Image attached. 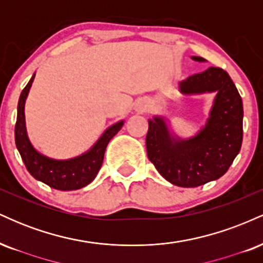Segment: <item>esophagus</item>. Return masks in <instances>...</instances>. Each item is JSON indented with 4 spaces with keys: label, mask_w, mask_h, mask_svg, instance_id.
<instances>
[{
    "label": "esophagus",
    "mask_w": 263,
    "mask_h": 263,
    "mask_svg": "<svg viewBox=\"0 0 263 263\" xmlns=\"http://www.w3.org/2000/svg\"><path fill=\"white\" fill-rule=\"evenodd\" d=\"M148 102L144 101V100H140L137 101V104H136V111H138V112H144V111L148 108Z\"/></svg>",
    "instance_id": "1"
}]
</instances>
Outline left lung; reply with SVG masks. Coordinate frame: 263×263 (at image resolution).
Here are the masks:
<instances>
[{
  "label": "left lung",
  "instance_id": "obj_1",
  "mask_svg": "<svg viewBox=\"0 0 263 263\" xmlns=\"http://www.w3.org/2000/svg\"><path fill=\"white\" fill-rule=\"evenodd\" d=\"M205 62L201 57H192ZM183 95L216 92L205 126L190 138L171 131L164 116L148 120L147 155L159 174L174 185L194 188L219 179L242 144V100L234 81L221 68L210 66L178 84Z\"/></svg>",
  "mask_w": 263,
  "mask_h": 263
}]
</instances>
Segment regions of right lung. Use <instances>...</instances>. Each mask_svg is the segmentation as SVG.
<instances>
[{
    "label": "right lung",
    "mask_w": 263,
    "mask_h": 263,
    "mask_svg": "<svg viewBox=\"0 0 263 263\" xmlns=\"http://www.w3.org/2000/svg\"><path fill=\"white\" fill-rule=\"evenodd\" d=\"M34 77L35 74H33L29 83L21 92L17 106L14 141H16L18 152L22 157V161L33 178L47 184L50 188L58 190H77L86 186L98 176L108 142L122 128L125 121L121 120L111 125L91 148L74 158L54 159L42 155L29 141L26 127L25 105Z\"/></svg>",
    "instance_id": "obj_1"
}]
</instances>
